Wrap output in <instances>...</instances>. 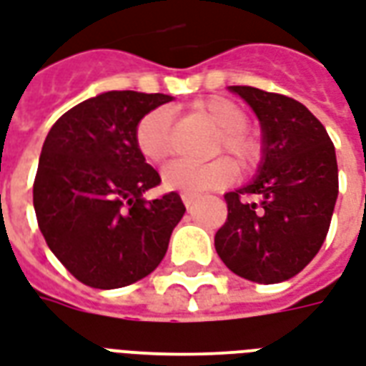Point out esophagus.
I'll return each mask as SVG.
<instances>
[{"label":"esophagus","mask_w":366,"mask_h":366,"mask_svg":"<svg viewBox=\"0 0 366 366\" xmlns=\"http://www.w3.org/2000/svg\"><path fill=\"white\" fill-rule=\"evenodd\" d=\"M182 202L186 207H190V205L196 202V196H194V194H182Z\"/></svg>","instance_id":"obj_1"}]
</instances>
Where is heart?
I'll list each match as a JSON object with an SVG mask.
<instances>
[{
  "instance_id": "b5f03b06",
  "label": "heart",
  "mask_w": 366,
  "mask_h": 366,
  "mask_svg": "<svg viewBox=\"0 0 366 366\" xmlns=\"http://www.w3.org/2000/svg\"><path fill=\"white\" fill-rule=\"evenodd\" d=\"M194 110L219 129L215 151H227L244 169H250L259 161L262 143L258 135L246 128L248 114L240 104L224 97H209L196 102ZM135 145L149 162H162L172 155L174 139H172V120L169 110L155 108L143 116L135 128ZM237 176V164L224 157L205 164L176 161L162 170V184L169 190L196 196V194L224 188L234 182Z\"/></svg>"
}]
</instances>
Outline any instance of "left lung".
<instances>
[{"instance_id": "8db88e82", "label": "left lung", "mask_w": 366, "mask_h": 366, "mask_svg": "<svg viewBox=\"0 0 366 366\" xmlns=\"http://www.w3.org/2000/svg\"><path fill=\"white\" fill-rule=\"evenodd\" d=\"M231 91L258 116L264 159L248 186L224 194L229 215L215 250L240 277L280 283L305 269L326 240L340 188L334 143L299 100L256 86Z\"/></svg>"}]
</instances>
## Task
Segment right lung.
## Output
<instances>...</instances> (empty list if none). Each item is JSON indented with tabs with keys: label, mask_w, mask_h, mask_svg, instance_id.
Instances as JSON below:
<instances>
[{
	"label": "right lung",
	"mask_w": 366,
	"mask_h": 366,
	"mask_svg": "<svg viewBox=\"0 0 366 366\" xmlns=\"http://www.w3.org/2000/svg\"><path fill=\"white\" fill-rule=\"evenodd\" d=\"M161 93L108 91L67 110L46 135L32 186L40 232L54 256L94 289L132 285L153 272L182 219V199L143 194L161 176L135 145Z\"/></svg>",
	"instance_id": "obj_1"
}]
</instances>
